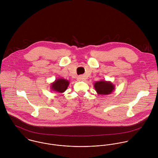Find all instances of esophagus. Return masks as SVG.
I'll use <instances>...</instances> for the list:
<instances>
[{"label":"esophagus","instance_id":"obj_1","mask_svg":"<svg viewBox=\"0 0 158 158\" xmlns=\"http://www.w3.org/2000/svg\"><path fill=\"white\" fill-rule=\"evenodd\" d=\"M77 79H78V81H82V80H85V78L84 76H83V75H80V76H78V77H77Z\"/></svg>","mask_w":158,"mask_h":158}]
</instances>
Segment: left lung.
I'll list each match as a JSON object with an SVG mask.
<instances>
[{
  "mask_svg": "<svg viewBox=\"0 0 158 158\" xmlns=\"http://www.w3.org/2000/svg\"><path fill=\"white\" fill-rule=\"evenodd\" d=\"M94 88L99 95H109L114 90L115 86L111 81L100 80L94 83Z\"/></svg>",
  "mask_w": 158,
  "mask_h": 158,
  "instance_id": "8db88e82",
  "label": "left lung"
}]
</instances>
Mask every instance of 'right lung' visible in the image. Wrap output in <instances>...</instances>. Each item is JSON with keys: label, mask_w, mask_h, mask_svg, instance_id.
Listing matches in <instances>:
<instances>
[{"label": "right lung", "mask_w": 158, "mask_h": 158, "mask_svg": "<svg viewBox=\"0 0 158 158\" xmlns=\"http://www.w3.org/2000/svg\"><path fill=\"white\" fill-rule=\"evenodd\" d=\"M69 83L68 80L64 78L56 79L54 82L51 83L50 89L56 92L63 93L68 89Z\"/></svg>", "instance_id": "1"}]
</instances>
